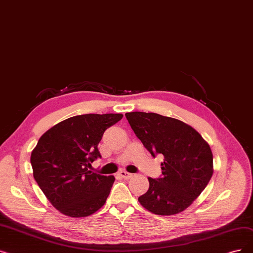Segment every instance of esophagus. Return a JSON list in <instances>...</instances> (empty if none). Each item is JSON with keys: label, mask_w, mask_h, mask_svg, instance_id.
I'll list each match as a JSON object with an SVG mask.
<instances>
[{"label": "esophagus", "mask_w": 253, "mask_h": 253, "mask_svg": "<svg viewBox=\"0 0 253 253\" xmlns=\"http://www.w3.org/2000/svg\"><path fill=\"white\" fill-rule=\"evenodd\" d=\"M119 174L121 175V177L122 178H124V179H130L131 177H132V173H130V172H127L126 170H121L120 172H119Z\"/></svg>", "instance_id": "1"}]
</instances>
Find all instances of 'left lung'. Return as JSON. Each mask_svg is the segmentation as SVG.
Masks as SVG:
<instances>
[{"instance_id":"1","label":"left lung","mask_w":253,"mask_h":253,"mask_svg":"<svg viewBox=\"0 0 253 253\" xmlns=\"http://www.w3.org/2000/svg\"><path fill=\"white\" fill-rule=\"evenodd\" d=\"M128 122L151 153L162 154V178H148V191L138 197L153 214L174 215L186 210L213 175V154L203 136L182 121L155 113L125 114Z\"/></svg>"}]
</instances>
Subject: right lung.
<instances>
[{
  "label": "right lung",
  "instance_id": "1",
  "mask_svg": "<svg viewBox=\"0 0 253 253\" xmlns=\"http://www.w3.org/2000/svg\"><path fill=\"white\" fill-rule=\"evenodd\" d=\"M122 114H87L66 119L48 129L32 151L33 175L50 204L69 217H86L106 202L114 175L87 169L101 157L98 151L104 131Z\"/></svg>",
  "mask_w": 253,
  "mask_h": 253
}]
</instances>
